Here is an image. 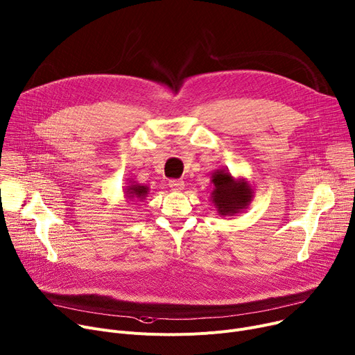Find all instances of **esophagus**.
<instances>
[{"label": "esophagus", "instance_id": "obj_1", "mask_svg": "<svg viewBox=\"0 0 355 355\" xmlns=\"http://www.w3.org/2000/svg\"><path fill=\"white\" fill-rule=\"evenodd\" d=\"M168 185H170V188L173 191H181V190H184V181L182 180H171L170 182H168Z\"/></svg>", "mask_w": 355, "mask_h": 355}]
</instances>
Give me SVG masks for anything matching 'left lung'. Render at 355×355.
Listing matches in <instances>:
<instances>
[{"label": "left lung", "mask_w": 355, "mask_h": 355, "mask_svg": "<svg viewBox=\"0 0 355 355\" xmlns=\"http://www.w3.org/2000/svg\"><path fill=\"white\" fill-rule=\"evenodd\" d=\"M211 201L218 216L232 217L244 211L254 198V190L245 178H234L225 168L211 174Z\"/></svg>", "instance_id": "left-lung-1"}]
</instances>
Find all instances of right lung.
Segmentation results:
<instances>
[{"instance_id": "add662e5", "label": "right lung", "mask_w": 355, "mask_h": 355, "mask_svg": "<svg viewBox=\"0 0 355 355\" xmlns=\"http://www.w3.org/2000/svg\"><path fill=\"white\" fill-rule=\"evenodd\" d=\"M150 193V187L148 185H143L138 184L135 181H130L128 185L124 188V197L127 198V201H143L147 198Z\"/></svg>"}]
</instances>
